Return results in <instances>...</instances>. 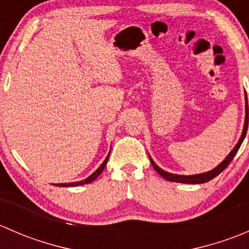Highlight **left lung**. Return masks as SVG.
Returning a JSON list of instances; mask_svg holds the SVG:
<instances>
[{
	"label": "left lung",
	"mask_w": 249,
	"mask_h": 249,
	"mask_svg": "<svg viewBox=\"0 0 249 249\" xmlns=\"http://www.w3.org/2000/svg\"><path fill=\"white\" fill-rule=\"evenodd\" d=\"M247 129H248V102H247V95H246V118H245V127H243L242 135H241V139L238 140V143L235 145V148L230 152V154L218 165L217 167H214L211 171L205 172V173H200V175H193V176H182V175H173V173L166 172L164 170L160 169L157 164L152 160V158L149 157L150 162H152L153 167L155 169V171L159 173L161 177H164L165 179L171 180V182H177V183H187V184H200V183H206L208 180L213 179L214 177H217L220 172L224 171L225 169L228 167V165L231 162V160L233 159V157L236 155L237 150L240 149L241 144H242L243 140H245L246 134H247Z\"/></svg>",
	"instance_id": "obj_1"
}]
</instances>
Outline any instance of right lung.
<instances>
[{"instance_id": "add662e5", "label": "right lung", "mask_w": 249, "mask_h": 249, "mask_svg": "<svg viewBox=\"0 0 249 249\" xmlns=\"http://www.w3.org/2000/svg\"><path fill=\"white\" fill-rule=\"evenodd\" d=\"M108 158H109V154L107 155V158H106V159H105V161L102 162L101 166H100L99 169L96 170V171L92 173L91 176H89V177H88L87 179L80 180V182H73V183H59V184H54V185H57V187H77V185H83V184H88V183H91L92 180H95L97 177H99L100 173L104 171L105 166H106L107 161H108Z\"/></svg>"}]
</instances>
